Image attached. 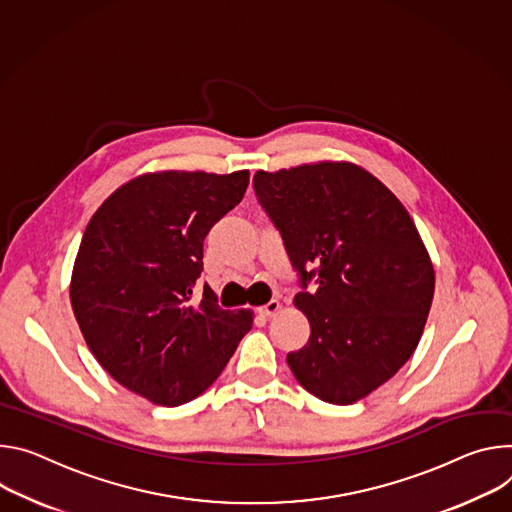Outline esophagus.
I'll return each mask as SVG.
<instances>
[{"instance_id":"1","label":"esophagus","mask_w":512,"mask_h":512,"mask_svg":"<svg viewBox=\"0 0 512 512\" xmlns=\"http://www.w3.org/2000/svg\"><path fill=\"white\" fill-rule=\"evenodd\" d=\"M278 309H280V303L278 301H270V303H266L264 307L258 309V315L260 317H274L278 313Z\"/></svg>"}]
</instances>
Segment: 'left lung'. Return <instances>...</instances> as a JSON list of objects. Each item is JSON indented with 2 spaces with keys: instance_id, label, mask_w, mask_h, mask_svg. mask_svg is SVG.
Wrapping results in <instances>:
<instances>
[{
  "instance_id": "1",
  "label": "left lung",
  "mask_w": 512,
  "mask_h": 512,
  "mask_svg": "<svg viewBox=\"0 0 512 512\" xmlns=\"http://www.w3.org/2000/svg\"><path fill=\"white\" fill-rule=\"evenodd\" d=\"M254 191L299 274L295 305L311 323L289 368L317 399L352 405L399 372L421 339L435 272L417 227L350 162L258 170Z\"/></svg>"
}]
</instances>
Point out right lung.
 <instances>
[{
	"mask_svg": "<svg viewBox=\"0 0 512 512\" xmlns=\"http://www.w3.org/2000/svg\"><path fill=\"white\" fill-rule=\"evenodd\" d=\"M232 175H142L111 193L83 234L71 305L97 362L154 405L179 407L205 392L252 329L248 309L225 311L205 285L203 240L244 197Z\"/></svg>",
	"mask_w": 512,
	"mask_h": 512,
	"instance_id": "1",
	"label": "right lung"
}]
</instances>
